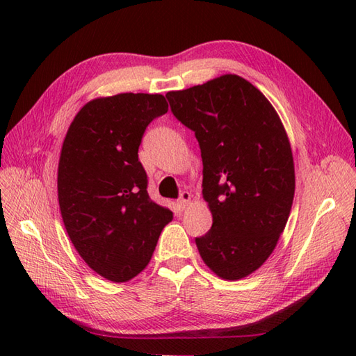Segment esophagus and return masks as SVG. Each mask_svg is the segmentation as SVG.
Listing matches in <instances>:
<instances>
[{
	"label": "esophagus",
	"instance_id": "1",
	"mask_svg": "<svg viewBox=\"0 0 356 356\" xmlns=\"http://www.w3.org/2000/svg\"><path fill=\"white\" fill-rule=\"evenodd\" d=\"M177 205L180 209H185L186 207H190L191 205V194L186 191L180 194V200L177 202Z\"/></svg>",
	"mask_w": 356,
	"mask_h": 356
}]
</instances>
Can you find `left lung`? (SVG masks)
Wrapping results in <instances>:
<instances>
[{"mask_svg":"<svg viewBox=\"0 0 356 356\" xmlns=\"http://www.w3.org/2000/svg\"><path fill=\"white\" fill-rule=\"evenodd\" d=\"M166 97L200 145L202 194L213 214L209 232L195 238L202 260L223 280L251 275L275 249L293 202V156L282 119L238 74Z\"/></svg>","mask_w":356,"mask_h":356,"instance_id":"8db88e82","label":"left lung"}]
</instances>
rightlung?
<instances>
[{"instance_id": "obj_1", "label": "right lung", "mask_w": 356, "mask_h": 356, "mask_svg": "<svg viewBox=\"0 0 356 356\" xmlns=\"http://www.w3.org/2000/svg\"><path fill=\"white\" fill-rule=\"evenodd\" d=\"M168 111L163 95L96 97L74 116L58 163L65 231L96 274L125 283L147 268L172 213L147 193L139 162L143 131Z\"/></svg>"}]
</instances>
